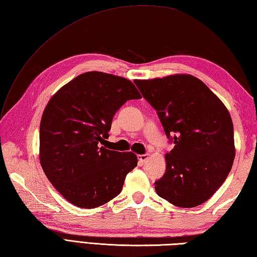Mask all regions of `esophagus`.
Returning <instances> with one entry per match:
<instances>
[{
    "mask_svg": "<svg viewBox=\"0 0 257 257\" xmlns=\"http://www.w3.org/2000/svg\"><path fill=\"white\" fill-rule=\"evenodd\" d=\"M149 158V155L148 154H145V155H139L138 156V159L140 162H145L147 159Z\"/></svg>",
    "mask_w": 257,
    "mask_h": 257,
    "instance_id": "esophagus-1",
    "label": "esophagus"
}]
</instances>
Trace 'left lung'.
<instances>
[{"label": "left lung", "mask_w": 257, "mask_h": 257, "mask_svg": "<svg viewBox=\"0 0 257 257\" xmlns=\"http://www.w3.org/2000/svg\"><path fill=\"white\" fill-rule=\"evenodd\" d=\"M135 84L174 144L166 155L165 174L155 182L158 195L180 207L204 203L225 181L235 157L226 107L191 75L137 79Z\"/></svg>", "instance_id": "8db88e82"}]
</instances>
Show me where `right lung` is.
Masks as SVG:
<instances>
[{
  "label": "right lung",
  "mask_w": 257,
  "mask_h": 257,
  "mask_svg": "<svg viewBox=\"0 0 257 257\" xmlns=\"http://www.w3.org/2000/svg\"><path fill=\"white\" fill-rule=\"evenodd\" d=\"M140 98L130 80L88 72L48 101L40 125L41 165L54 188L72 204L94 209L121 192L125 176L137 166V156L101 145L118 109Z\"/></svg>",
  "instance_id": "1"
}]
</instances>
